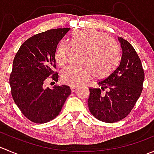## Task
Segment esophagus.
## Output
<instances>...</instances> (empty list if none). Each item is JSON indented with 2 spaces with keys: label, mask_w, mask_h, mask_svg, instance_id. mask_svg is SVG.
Listing matches in <instances>:
<instances>
[{
  "label": "esophagus",
  "mask_w": 154,
  "mask_h": 154,
  "mask_svg": "<svg viewBox=\"0 0 154 154\" xmlns=\"http://www.w3.org/2000/svg\"><path fill=\"white\" fill-rule=\"evenodd\" d=\"M77 88H78V87L77 86H71V90L72 92H74V91H75L76 90H77Z\"/></svg>",
  "instance_id": "esophagus-1"
}]
</instances>
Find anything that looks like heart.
Returning a JSON list of instances; mask_svg holds the SVG:
<instances>
[{
	"label": "heart",
	"instance_id": "obj_1",
	"mask_svg": "<svg viewBox=\"0 0 154 154\" xmlns=\"http://www.w3.org/2000/svg\"><path fill=\"white\" fill-rule=\"evenodd\" d=\"M74 47L84 48L80 65L71 64L61 72L62 80L71 86H81L88 81L92 74L97 79L107 77L118 66L120 52L114 39L103 32L92 29H80L74 32L71 38ZM70 46L60 42L55 53V59L60 66L68 61Z\"/></svg>",
	"mask_w": 154,
	"mask_h": 154
}]
</instances>
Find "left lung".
Returning <instances> with one entry per match:
<instances>
[{
	"label": "left lung",
	"instance_id": "obj_1",
	"mask_svg": "<svg viewBox=\"0 0 154 154\" xmlns=\"http://www.w3.org/2000/svg\"><path fill=\"white\" fill-rule=\"evenodd\" d=\"M122 48L121 62L105 80L99 81L100 88H89L88 106L98 120L114 123L127 117L142 91L144 79L141 60L133 46L118 37ZM106 88L105 93L102 92Z\"/></svg>",
	"mask_w": 154,
	"mask_h": 154
}]
</instances>
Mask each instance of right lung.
<instances>
[{"instance_id": "obj_1", "label": "right lung", "mask_w": 154, "mask_h": 154, "mask_svg": "<svg viewBox=\"0 0 154 154\" xmlns=\"http://www.w3.org/2000/svg\"><path fill=\"white\" fill-rule=\"evenodd\" d=\"M69 29H49L30 37L14 58L10 77L12 96L23 115L34 123H46L55 119L71 92L65 85L44 87L48 77L58 81V74L53 71L56 50Z\"/></svg>"}]
</instances>
